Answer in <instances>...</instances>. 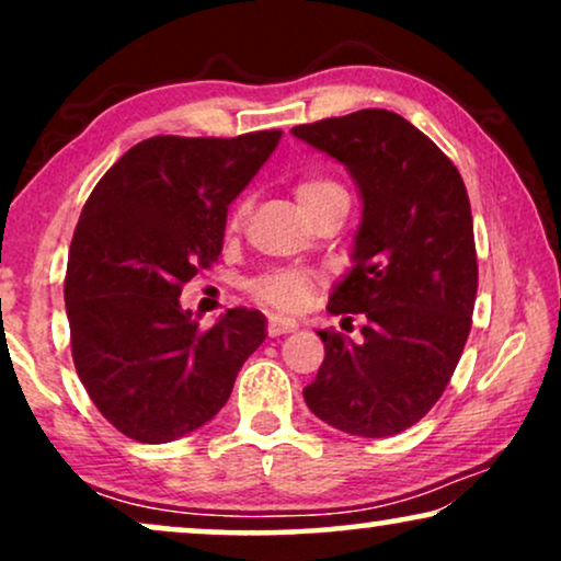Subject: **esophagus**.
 <instances>
[{
    "instance_id": "obj_1",
    "label": "esophagus",
    "mask_w": 561,
    "mask_h": 561,
    "mask_svg": "<svg viewBox=\"0 0 561 561\" xmlns=\"http://www.w3.org/2000/svg\"><path fill=\"white\" fill-rule=\"evenodd\" d=\"M298 324L296 319H288V317H271V321H267V334L271 336H280V334H288V332H296Z\"/></svg>"
}]
</instances>
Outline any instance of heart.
<instances>
[{"instance_id":"b5f03b06","label":"heart","mask_w":561,"mask_h":561,"mask_svg":"<svg viewBox=\"0 0 561 561\" xmlns=\"http://www.w3.org/2000/svg\"><path fill=\"white\" fill-rule=\"evenodd\" d=\"M336 194H347V191H344L336 181L321 179V175H306V179H301L294 186V196L298 206H301V211L311 209L313 204L324 202V198L336 196ZM240 217H242V209H237L232 219L234 225L240 221ZM311 290H313V278L301 271H278V273L265 275V278H260L255 283V296L260 301L271 304L280 311L304 309V306L309 304Z\"/></svg>"}]
</instances>
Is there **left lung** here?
Masks as SVG:
<instances>
[{
  "instance_id": "left-lung-1",
  "label": "left lung",
  "mask_w": 561,
  "mask_h": 561,
  "mask_svg": "<svg viewBox=\"0 0 561 561\" xmlns=\"http://www.w3.org/2000/svg\"><path fill=\"white\" fill-rule=\"evenodd\" d=\"M347 168L363 198L352 267L329 313L357 340L319 332L324 363L306 405L352 436L401 434L432 411L462 357L478 296V252L465 181L428 137L388 110L290 129Z\"/></svg>"
}]
</instances>
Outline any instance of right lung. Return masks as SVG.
I'll return each mask as SVG.
<instances>
[{
    "label": "right lung",
    "instance_id": "1",
    "mask_svg": "<svg viewBox=\"0 0 561 561\" xmlns=\"http://www.w3.org/2000/svg\"><path fill=\"white\" fill-rule=\"evenodd\" d=\"M280 135L150 137L83 204L64 283L73 365L99 413L129 439L165 444L211 421L267 336L255 309H229L202 329L179 296L217 263L229 204Z\"/></svg>",
    "mask_w": 561,
    "mask_h": 561
}]
</instances>
